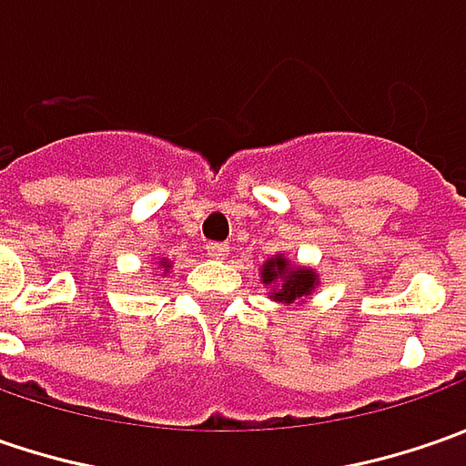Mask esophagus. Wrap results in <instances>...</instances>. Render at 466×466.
Instances as JSON below:
<instances>
[{
	"instance_id": "obj_1",
	"label": "esophagus",
	"mask_w": 466,
	"mask_h": 466,
	"mask_svg": "<svg viewBox=\"0 0 466 466\" xmlns=\"http://www.w3.org/2000/svg\"><path fill=\"white\" fill-rule=\"evenodd\" d=\"M205 248H207V254H209L212 259H225V257L230 254V246H228V243H223V241H209Z\"/></svg>"
}]
</instances>
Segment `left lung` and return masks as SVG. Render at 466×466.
<instances>
[{
    "label": "left lung",
    "instance_id": "8db88e82",
    "mask_svg": "<svg viewBox=\"0 0 466 466\" xmlns=\"http://www.w3.org/2000/svg\"><path fill=\"white\" fill-rule=\"evenodd\" d=\"M261 278H264V282H275L272 298L285 300V303H293L296 298L309 296L313 290V282H316V275L311 269H290L282 257L267 261L261 267Z\"/></svg>",
    "mask_w": 466,
    "mask_h": 466
}]
</instances>
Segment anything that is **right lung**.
<instances>
[{"mask_svg":"<svg viewBox=\"0 0 466 466\" xmlns=\"http://www.w3.org/2000/svg\"><path fill=\"white\" fill-rule=\"evenodd\" d=\"M160 264H163V267H166V269H168V264H166V261H160Z\"/></svg>","mask_w":466,"mask_h":466,"instance_id":"right-lung-1","label":"right lung"}]
</instances>
